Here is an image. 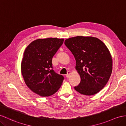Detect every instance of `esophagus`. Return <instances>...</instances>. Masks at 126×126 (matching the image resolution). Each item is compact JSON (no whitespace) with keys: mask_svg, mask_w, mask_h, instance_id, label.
Segmentation results:
<instances>
[{"mask_svg":"<svg viewBox=\"0 0 126 126\" xmlns=\"http://www.w3.org/2000/svg\"><path fill=\"white\" fill-rule=\"evenodd\" d=\"M70 74H71V72H70V71H68V72H67V74L66 75V77L67 78H69L70 77Z\"/></svg>","mask_w":126,"mask_h":126,"instance_id":"1","label":"esophagus"}]
</instances>
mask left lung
Here are the masks:
<instances>
[{"instance_id":"obj_1","label":"left lung","mask_w":126,"mask_h":126,"mask_svg":"<svg viewBox=\"0 0 126 126\" xmlns=\"http://www.w3.org/2000/svg\"><path fill=\"white\" fill-rule=\"evenodd\" d=\"M64 43L74 55L75 68L81 79L75 90L83 95L95 94L105 86L112 74L113 61L109 49L93 36L70 37Z\"/></svg>"}]
</instances>
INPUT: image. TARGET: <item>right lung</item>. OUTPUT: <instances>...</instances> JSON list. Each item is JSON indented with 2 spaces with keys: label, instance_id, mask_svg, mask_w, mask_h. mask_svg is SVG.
Returning a JSON list of instances; mask_svg holds the SVG:
<instances>
[{
  "label": "right lung",
  "instance_id": "right-lung-1",
  "mask_svg": "<svg viewBox=\"0 0 126 126\" xmlns=\"http://www.w3.org/2000/svg\"><path fill=\"white\" fill-rule=\"evenodd\" d=\"M64 39L47 38L33 41L26 47L21 63V74L28 88L41 96L56 93L64 77L55 73L52 58L62 45Z\"/></svg>",
  "mask_w": 126,
  "mask_h": 126
}]
</instances>
